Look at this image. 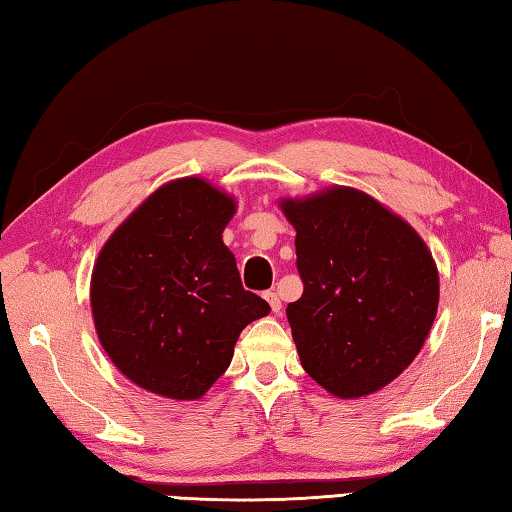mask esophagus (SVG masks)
<instances>
[{"label": "esophagus", "instance_id": "34e87169", "mask_svg": "<svg viewBox=\"0 0 512 512\" xmlns=\"http://www.w3.org/2000/svg\"><path fill=\"white\" fill-rule=\"evenodd\" d=\"M265 299H267V303H270V306H272L274 315H279V312H281V299H279V294H276L274 290H270V292H265Z\"/></svg>", "mask_w": 512, "mask_h": 512}]
</instances>
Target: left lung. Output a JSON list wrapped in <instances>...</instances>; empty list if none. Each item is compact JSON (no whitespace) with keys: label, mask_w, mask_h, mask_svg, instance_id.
<instances>
[{"label":"left lung","mask_w":512,"mask_h":512,"mask_svg":"<svg viewBox=\"0 0 512 512\" xmlns=\"http://www.w3.org/2000/svg\"><path fill=\"white\" fill-rule=\"evenodd\" d=\"M297 229L299 301L288 306L306 373L344 400L380 391L416 360L438 310V270L418 231L369 193L281 197Z\"/></svg>","instance_id":"1"}]
</instances>
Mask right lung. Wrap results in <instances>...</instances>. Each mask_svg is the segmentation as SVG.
<instances>
[{"mask_svg": "<svg viewBox=\"0 0 512 512\" xmlns=\"http://www.w3.org/2000/svg\"><path fill=\"white\" fill-rule=\"evenodd\" d=\"M233 195L202 177L150 193L98 254L89 303L107 357L155 396L197 400L227 371L242 328L270 315L240 283L222 231Z\"/></svg>", "mask_w": 512, "mask_h": 512, "instance_id": "add662e5", "label": "right lung"}]
</instances>
